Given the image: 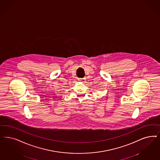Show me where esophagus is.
<instances>
[{"instance_id":"1","label":"esophagus","mask_w":160,"mask_h":160,"mask_svg":"<svg viewBox=\"0 0 160 160\" xmlns=\"http://www.w3.org/2000/svg\"><path fill=\"white\" fill-rule=\"evenodd\" d=\"M78 81L80 82L81 83H84L85 82V79H84V78H79V79H78Z\"/></svg>"}]
</instances>
